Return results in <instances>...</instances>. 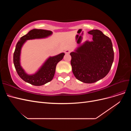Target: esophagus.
I'll use <instances>...</instances> for the list:
<instances>
[{"instance_id":"obj_1","label":"esophagus","mask_w":131,"mask_h":131,"mask_svg":"<svg viewBox=\"0 0 131 131\" xmlns=\"http://www.w3.org/2000/svg\"><path fill=\"white\" fill-rule=\"evenodd\" d=\"M70 52V50H66V51H65V53H66V54H69V53Z\"/></svg>"}]
</instances>
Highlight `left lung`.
<instances>
[{
	"mask_svg": "<svg viewBox=\"0 0 131 131\" xmlns=\"http://www.w3.org/2000/svg\"><path fill=\"white\" fill-rule=\"evenodd\" d=\"M92 41H86L70 54L73 73L78 80L87 84L97 82L108 74L114 61L110 39L98 29L89 31Z\"/></svg>",
	"mask_w": 131,
	"mask_h": 131,
	"instance_id": "left-lung-1",
	"label": "left lung"
}]
</instances>
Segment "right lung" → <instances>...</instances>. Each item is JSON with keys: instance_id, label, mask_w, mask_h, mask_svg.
<instances>
[{"instance_id": "right-lung-1", "label": "right lung", "mask_w": 131, "mask_h": 131, "mask_svg": "<svg viewBox=\"0 0 131 131\" xmlns=\"http://www.w3.org/2000/svg\"><path fill=\"white\" fill-rule=\"evenodd\" d=\"M52 34V32L51 30L33 29L22 37L17 43L14 53V64L19 77L29 84L34 86H41L52 80L56 65L63 59L65 54L63 52L56 56L49 57L36 73L29 75L25 72L21 66L20 56L22 47L28 40L45 38Z\"/></svg>"}]
</instances>
